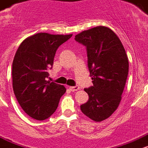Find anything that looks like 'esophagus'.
<instances>
[{
	"label": "esophagus",
	"mask_w": 148,
	"mask_h": 148,
	"mask_svg": "<svg viewBox=\"0 0 148 148\" xmlns=\"http://www.w3.org/2000/svg\"><path fill=\"white\" fill-rule=\"evenodd\" d=\"M69 88L72 92H75V91H77L79 89V86H77V85H76V86H71V87H69Z\"/></svg>",
	"instance_id": "esophagus-1"
}]
</instances>
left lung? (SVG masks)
I'll return each mask as SVG.
<instances>
[{"label": "left lung", "mask_w": 148, "mask_h": 148, "mask_svg": "<svg viewBox=\"0 0 148 148\" xmlns=\"http://www.w3.org/2000/svg\"><path fill=\"white\" fill-rule=\"evenodd\" d=\"M86 47L93 85L84 90L88 100L81 105L84 114L95 121L109 118L119 107L129 74V60L119 37L107 27H94L75 36Z\"/></svg>", "instance_id": "obj_1"}]
</instances>
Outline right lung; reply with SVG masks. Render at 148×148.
<instances>
[{"instance_id": "right-lung-1", "label": "right lung", "mask_w": 148, "mask_h": 148, "mask_svg": "<svg viewBox=\"0 0 148 148\" xmlns=\"http://www.w3.org/2000/svg\"><path fill=\"white\" fill-rule=\"evenodd\" d=\"M72 34L38 33L23 41L12 63V87L20 107L36 120L49 119L57 109L63 85L47 81L56 50Z\"/></svg>"}]
</instances>
